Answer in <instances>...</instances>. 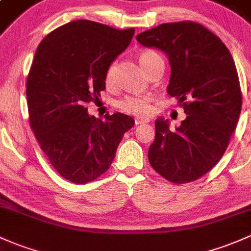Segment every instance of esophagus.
I'll return each mask as SVG.
<instances>
[{
    "label": "esophagus",
    "instance_id": "esophagus-1",
    "mask_svg": "<svg viewBox=\"0 0 251 251\" xmlns=\"http://www.w3.org/2000/svg\"><path fill=\"white\" fill-rule=\"evenodd\" d=\"M148 122H150V120H148V118H141V117L135 118V126L144 125V123H148Z\"/></svg>",
    "mask_w": 251,
    "mask_h": 251
}]
</instances>
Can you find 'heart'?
<instances>
[{
    "mask_svg": "<svg viewBox=\"0 0 251 251\" xmlns=\"http://www.w3.org/2000/svg\"><path fill=\"white\" fill-rule=\"evenodd\" d=\"M139 62L141 64L145 72L148 73L152 68H154L158 64L164 63L163 57L155 52L154 50H144L139 53ZM116 76V62H111L107 66L104 74V82L107 87H111L115 83ZM151 98L145 96H128L121 99L117 103V106L122 111L128 112L131 115L146 116L151 111Z\"/></svg>",
    "mask_w": 251,
    "mask_h": 251,
    "instance_id": "1",
    "label": "heart"
}]
</instances>
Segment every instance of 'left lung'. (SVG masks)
<instances>
[{
  "label": "left lung",
  "mask_w": 251,
  "mask_h": 251,
  "mask_svg": "<svg viewBox=\"0 0 251 251\" xmlns=\"http://www.w3.org/2000/svg\"><path fill=\"white\" fill-rule=\"evenodd\" d=\"M136 39L168 55V93L187 114L175 130L164 118L155 121L150 164L171 183L199 179L222 159L241 115L242 91L232 56L219 37L194 21L161 24Z\"/></svg>",
  "instance_id": "obj_1"
}]
</instances>
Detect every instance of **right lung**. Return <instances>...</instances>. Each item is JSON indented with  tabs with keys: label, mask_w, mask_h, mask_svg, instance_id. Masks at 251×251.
<instances>
[{
	"label": "right lung",
	"mask_w": 251,
	"mask_h": 251,
	"mask_svg": "<svg viewBox=\"0 0 251 251\" xmlns=\"http://www.w3.org/2000/svg\"><path fill=\"white\" fill-rule=\"evenodd\" d=\"M134 32L75 20L50 32L37 48L26 82L29 126L67 180L85 184L100 177L133 128L130 116L106 115L103 122L88 115L85 104L99 99L107 66L128 48Z\"/></svg>",
	"instance_id": "add662e5"
}]
</instances>
